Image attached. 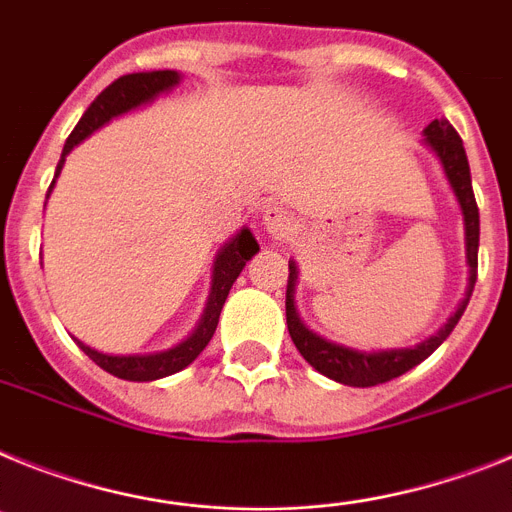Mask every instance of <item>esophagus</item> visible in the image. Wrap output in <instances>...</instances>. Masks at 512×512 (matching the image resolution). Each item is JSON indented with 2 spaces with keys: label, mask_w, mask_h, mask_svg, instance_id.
I'll list each match as a JSON object with an SVG mask.
<instances>
[{
  "label": "esophagus",
  "mask_w": 512,
  "mask_h": 512,
  "mask_svg": "<svg viewBox=\"0 0 512 512\" xmlns=\"http://www.w3.org/2000/svg\"><path fill=\"white\" fill-rule=\"evenodd\" d=\"M262 226H265V231H268L273 239H286L293 221L291 216H288V211H283V208L278 206H268L262 211Z\"/></svg>",
  "instance_id": "obj_1"
}]
</instances>
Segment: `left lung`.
Masks as SVG:
<instances>
[{"label":"left lung","mask_w":512,"mask_h":512,"mask_svg":"<svg viewBox=\"0 0 512 512\" xmlns=\"http://www.w3.org/2000/svg\"><path fill=\"white\" fill-rule=\"evenodd\" d=\"M425 141L433 146V151L438 154V159L443 162V170H446L448 182H451L453 193L459 198V206L464 211V229H466V260H469V291H466V299L461 301V306L456 309L448 324L441 332H435L433 337H428L425 342L415 345V348L404 350H381V353H361V350H350L335 345V342L322 340L319 335L309 332L301 324L299 314H296V306H293V283H296V265H288V288H286V324L288 335H291L293 345L299 348V353L304 355L306 363L317 368L319 373H324L327 379L340 381V384L348 386H376L386 384V381L397 379L402 373H407L410 368H415L417 363H422L433 353L443 340L453 332V327L459 324L461 314H464L466 304H469V296L474 291V281H477V252H479V208L474 201V190H471V172H469V159H466L464 144H461V136L456 133V128L441 118V121H433L425 128Z\"/></svg>","instance_id":"obj_1"}]
</instances>
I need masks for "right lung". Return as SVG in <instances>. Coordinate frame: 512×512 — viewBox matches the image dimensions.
I'll list each match as a JSON object with an SVG mask.
<instances>
[{"label": "right lung", "mask_w": 512, "mask_h": 512, "mask_svg": "<svg viewBox=\"0 0 512 512\" xmlns=\"http://www.w3.org/2000/svg\"><path fill=\"white\" fill-rule=\"evenodd\" d=\"M177 82H180V74L170 69L141 71V74H126V77L115 79L110 87H105V90L95 97V102H92L90 108H87V113L82 115V121L77 123V128H74L69 139H66L59 167H56V175L61 172V164H64L66 154H69L79 141L87 139L92 131L105 126V123H108L110 118H115V115L128 113V110L139 108L144 102L154 100L159 92L172 90ZM257 250H260V247H257L250 229H242L237 237L231 239L224 250L219 252V257H216V268H213V288L211 299H208L206 306V314H203L198 330H195L185 342L175 345V348L151 355H108L97 353V350H92L90 345H84V342L79 340L77 345L84 353L90 355L102 371L113 373V376L126 381H154L182 371V368L190 366V363L201 355V350L211 342L213 332H216V324H219V314L221 309H224V301L231 291V283L237 281V275L242 273L244 262L250 260Z\"/></svg>", "instance_id": "add662e5"}]
</instances>
